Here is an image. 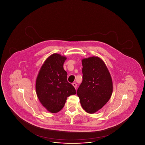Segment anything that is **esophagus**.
Wrapping results in <instances>:
<instances>
[{
	"mask_svg": "<svg viewBox=\"0 0 145 145\" xmlns=\"http://www.w3.org/2000/svg\"><path fill=\"white\" fill-rule=\"evenodd\" d=\"M72 84H73V86L75 88V89H76V88H77V84L75 83H73Z\"/></svg>",
	"mask_w": 145,
	"mask_h": 145,
	"instance_id": "esophagus-1",
	"label": "esophagus"
}]
</instances>
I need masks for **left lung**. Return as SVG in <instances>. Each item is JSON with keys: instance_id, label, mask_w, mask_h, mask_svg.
Instances as JSON below:
<instances>
[{"instance_id": "left-lung-1", "label": "left lung", "mask_w": 145, "mask_h": 145, "mask_svg": "<svg viewBox=\"0 0 145 145\" xmlns=\"http://www.w3.org/2000/svg\"><path fill=\"white\" fill-rule=\"evenodd\" d=\"M83 81L77 90L83 109L89 114L101 109L110 99L112 82L103 61L92 56L82 60Z\"/></svg>"}]
</instances>
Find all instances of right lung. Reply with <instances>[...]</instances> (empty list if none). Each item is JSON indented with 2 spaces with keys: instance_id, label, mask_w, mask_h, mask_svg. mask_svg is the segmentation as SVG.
Instances as JSON below:
<instances>
[{
  "instance_id": "obj_1",
  "label": "right lung",
  "mask_w": 145,
  "mask_h": 145,
  "mask_svg": "<svg viewBox=\"0 0 145 145\" xmlns=\"http://www.w3.org/2000/svg\"><path fill=\"white\" fill-rule=\"evenodd\" d=\"M65 56L53 54L46 59L40 70L36 82V91L41 103L47 110L56 113L65 105L67 98L76 93L67 81L63 69Z\"/></svg>"
}]
</instances>
